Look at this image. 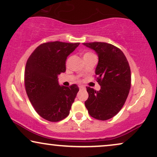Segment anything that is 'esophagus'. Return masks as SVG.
<instances>
[{"label": "esophagus", "instance_id": "1", "mask_svg": "<svg viewBox=\"0 0 157 157\" xmlns=\"http://www.w3.org/2000/svg\"><path fill=\"white\" fill-rule=\"evenodd\" d=\"M79 88H80V90H82V89H85V87L80 85V86H79Z\"/></svg>", "mask_w": 157, "mask_h": 157}]
</instances>
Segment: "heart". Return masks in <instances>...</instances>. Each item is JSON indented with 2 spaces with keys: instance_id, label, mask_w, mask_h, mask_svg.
<instances>
[{
  "instance_id": "b5f03b06",
  "label": "heart",
  "mask_w": 157,
  "mask_h": 157,
  "mask_svg": "<svg viewBox=\"0 0 157 157\" xmlns=\"http://www.w3.org/2000/svg\"><path fill=\"white\" fill-rule=\"evenodd\" d=\"M90 54H92V53H85L84 54V56H88V55H90Z\"/></svg>"
}]
</instances>
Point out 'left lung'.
<instances>
[{
	"label": "left lung",
	"mask_w": 157,
	"mask_h": 157,
	"mask_svg": "<svg viewBox=\"0 0 157 157\" xmlns=\"http://www.w3.org/2000/svg\"><path fill=\"white\" fill-rule=\"evenodd\" d=\"M93 49L98 57L95 73L101 85L98 91L87 87L88 98L85 105L89 114L99 120L114 117L126 101L131 85L128 61L122 51L106 43H82Z\"/></svg>",
	"instance_id": "obj_1"
}]
</instances>
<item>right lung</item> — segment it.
<instances>
[{"label": "right lung", "instance_id": "1", "mask_svg": "<svg viewBox=\"0 0 157 157\" xmlns=\"http://www.w3.org/2000/svg\"><path fill=\"white\" fill-rule=\"evenodd\" d=\"M80 43L55 41L40 45L29 57L25 72L26 92L41 117L59 122L69 114L79 88L60 85L59 75L66 71L68 56Z\"/></svg>", "mask_w": 157, "mask_h": 157}]
</instances>
